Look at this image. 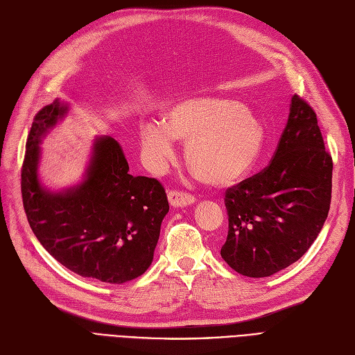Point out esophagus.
Returning <instances> with one entry per match:
<instances>
[{
	"label": "esophagus",
	"mask_w": 355,
	"mask_h": 355,
	"mask_svg": "<svg viewBox=\"0 0 355 355\" xmlns=\"http://www.w3.org/2000/svg\"><path fill=\"white\" fill-rule=\"evenodd\" d=\"M167 197H168L170 206L175 209L187 207V206H191V204L196 202L194 197H192L191 194H187V192H182V191H170Z\"/></svg>",
	"instance_id": "34e87169"
}]
</instances>
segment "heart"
Masks as SVG:
<instances>
[{"label": "heart", "mask_w": 355, "mask_h": 355, "mask_svg": "<svg viewBox=\"0 0 355 355\" xmlns=\"http://www.w3.org/2000/svg\"><path fill=\"white\" fill-rule=\"evenodd\" d=\"M175 139L185 144V159L204 185H237L259 159L266 139L263 123L239 101L225 98L185 99L171 105L164 123L141 128L146 159L155 167L175 157Z\"/></svg>", "instance_id": "b5f03b06"}]
</instances>
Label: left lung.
I'll return each mask as SVG.
<instances>
[{
    "mask_svg": "<svg viewBox=\"0 0 355 355\" xmlns=\"http://www.w3.org/2000/svg\"><path fill=\"white\" fill-rule=\"evenodd\" d=\"M331 170L315 112L292 96L270 166L225 192L230 230L222 259L253 278L270 277L300 259L327 219Z\"/></svg>",
    "mask_w": 355,
    "mask_h": 355,
    "instance_id": "left-lung-1",
    "label": "left lung"
}]
</instances>
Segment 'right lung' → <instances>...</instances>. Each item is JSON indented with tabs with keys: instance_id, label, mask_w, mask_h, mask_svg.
Segmentation results:
<instances>
[{
	"instance_id": "1",
	"label": "right lung",
	"mask_w": 355,
	"mask_h": 355,
	"mask_svg": "<svg viewBox=\"0 0 355 355\" xmlns=\"http://www.w3.org/2000/svg\"><path fill=\"white\" fill-rule=\"evenodd\" d=\"M69 112L56 99L42 108L26 142L22 198L28 222L42 247L69 271L123 284L142 275L154 259L168 201L157 179L132 176L115 139L98 136L83 179L65 189L42 184V139Z\"/></svg>"
}]
</instances>
